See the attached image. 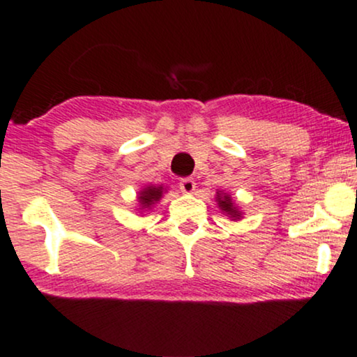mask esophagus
Here are the masks:
<instances>
[{"instance_id":"34e87169","label":"esophagus","mask_w":357,"mask_h":357,"mask_svg":"<svg viewBox=\"0 0 357 357\" xmlns=\"http://www.w3.org/2000/svg\"><path fill=\"white\" fill-rule=\"evenodd\" d=\"M179 190H181L183 192H186V195H190V192L196 190L195 179H192V178H183L181 181H179Z\"/></svg>"}]
</instances>
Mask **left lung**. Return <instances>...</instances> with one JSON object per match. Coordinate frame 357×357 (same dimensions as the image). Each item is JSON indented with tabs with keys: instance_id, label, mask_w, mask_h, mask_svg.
<instances>
[{
	"instance_id": "left-lung-1",
	"label": "left lung",
	"mask_w": 357,
	"mask_h": 357,
	"mask_svg": "<svg viewBox=\"0 0 357 357\" xmlns=\"http://www.w3.org/2000/svg\"><path fill=\"white\" fill-rule=\"evenodd\" d=\"M218 204H220L222 211L231 214L233 218H239V211L236 208H233V201H231L229 196H220V192H218Z\"/></svg>"
}]
</instances>
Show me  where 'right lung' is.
I'll return each instance as SVG.
<instances>
[{
    "label": "right lung",
    "mask_w": 357,
    "mask_h": 357,
    "mask_svg": "<svg viewBox=\"0 0 357 357\" xmlns=\"http://www.w3.org/2000/svg\"><path fill=\"white\" fill-rule=\"evenodd\" d=\"M139 203L143 208H149V206L154 204V201H160V197L162 195V188H156V186H148L146 190L139 192Z\"/></svg>",
    "instance_id": "right-lung-1"
}]
</instances>
